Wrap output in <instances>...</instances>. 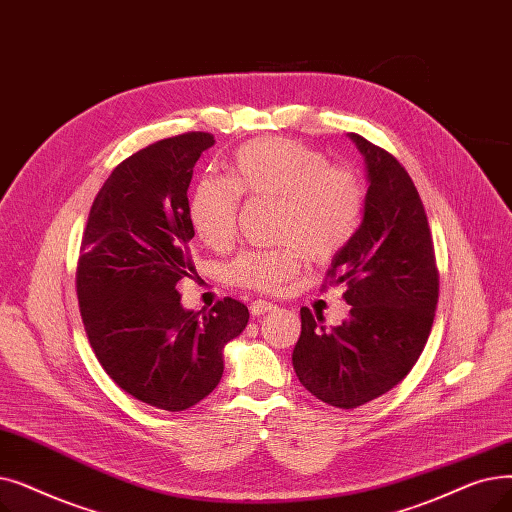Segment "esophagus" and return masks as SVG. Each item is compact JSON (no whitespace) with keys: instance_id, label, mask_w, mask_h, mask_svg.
<instances>
[{"instance_id":"34e87169","label":"esophagus","mask_w":512,"mask_h":512,"mask_svg":"<svg viewBox=\"0 0 512 512\" xmlns=\"http://www.w3.org/2000/svg\"><path fill=\"white\" fill-rule=\"evenodd\" d=\"M272 309H276V303H272V301L257 299V301L251 303V314L253 316H263V314H268V311H272Z\"/></svg>"}]
</instances>
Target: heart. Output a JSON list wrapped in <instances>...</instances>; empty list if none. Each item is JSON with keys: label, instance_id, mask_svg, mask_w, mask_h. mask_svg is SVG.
Wrapping results in <instances>:
<instances>
[{"label": "heart", "instance_id": "b5f03b06", "mask_svg": "<svg viewBox=\"0 0 512 512\" xmlns=\"http://www.w3.org/2000/svg\"><path fill=\"white\" fill-rule=\"evenodd\" d=\"M240 194L278 203L276 249H247L226 268L234 286L276 293L299 274L305 255L326 263L358 234L366 207L360 175L291 138H259L240 146L226 177L205 175L190 194L188 213L196 236L224 249L236 232Z\"/></svg>", "mask_w": 512, "mask_h": 512}]
</instances>
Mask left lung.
<instances>
[{
  "instance_id": "1",
  "label": "left lung",
  "mask_w": 512,
  "mask_h": 512,
  "mask_svg": "<svg viewBox=\"0 0 512 512\" xmlns=\"http://www.w3.org/2000/svg\"><path fill=\"white\" fill-rule=\"evenodd\" d=\"M368 165L362 226L332 259L328 284H345L349 320L326 328L301 307L293 366L324 404L351 410L404 381L431 335L439 270L429 219L406 167L391 152L349 133Z\"/></svg>"
}]
</instances>
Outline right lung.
Listing matches in <instances>:
<instances>
[{"instance_id": "1", "label": "right lung", "mask_w": 512, "mask_h": 512, "mask_svg": "<svg viewBox=\"0 0 512 512\" xmlns=\"http://www.w3.org/2000/svg\"><path fill=\"white\" fill-rule=\"evenodd\" d=\"M207 131L154 142L119 163L94 198L77 261V297L98 362L125 393L180 412L224 374V347L249 322L226 297L207 314L182 307L180 280L194 270L188 186Z\"/></svg>"}]
</instances>
